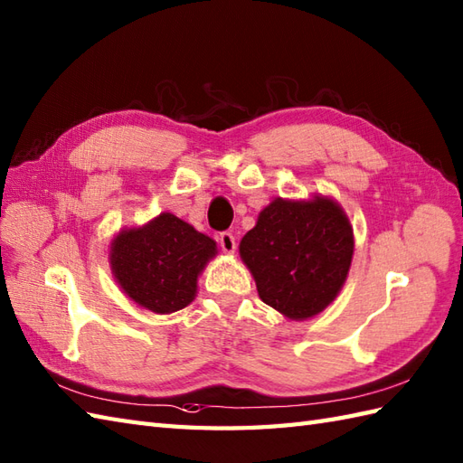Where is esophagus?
I'll list each match as a JSON object with an SVG mask.
<instances>
[{
    "label": "esophagus",
    "instance_id": "obj_1",
    "mask_svg": "<svg viewBox=\"0 0 463 463\" xmlns=\"http://www.w3.org/2000/svg\"><path fill=\"white\" fill-rule=\"evenodd\" d=\"M219 244H221V249H222L224 254H232L236 250V241H234L232 232H221L219 234Z\"/></svg>",
    "mask_w": 463,
    "mask_h": 463
}]
</instances>
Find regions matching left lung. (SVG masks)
Segmentation results:
<instances>
[{
	"label": "left lung",
	"instance_id": "8db88e82",
	"mask_svg": "<svg viewBox=\"0 0 463 463\" xmlns=\"http://www.w3.org/2000/svg\"><path fill=\"white\" fill-rule=\"evenodd\" d=\"M353 250L345 211L319 193L311 199L276 197L239 244L258 296L292 321L319 316L337 298Z\"/></svg>",
	"mask_w": 463,
	"mask_h": 463
}]
</instances>
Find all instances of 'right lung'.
Returning a JSON list of instances; mask_svg holds the SVG:
<instances>
[{"mask_svg": "<svg viewBox=\"0 0 463 463\" xmlns=\"http://www.w3.org/2000/svg\"><path fill=\"white\" fill-rule=\"evenodd\" d=\"M217 242L174 213H159L142 227L122 229L110 242L114 280L134 304L165 316L187 307Z\"/></svg>", "mask_w": 463, "mask_h": 463, "instance_id": "add662e5", "label": "right lung"}]
</instances>
